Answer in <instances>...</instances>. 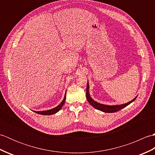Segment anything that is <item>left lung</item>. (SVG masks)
Returning <instances> with one entry per match:
<instances>
[{
    "label": "left lung",
    "instance_id": "obj_1",
    "mask_svg": "<svg viewBox=\"0 0 155 155\" xmlns=\"http://www.w3.org/2000/svg\"><path fill=\"white\" fill-rule=\"evenodd\" d=\"M86 97L87 98V101L88 103H90L91 105H92L94 108H97V109L101 111H103L104 113H116V112L121 110L122 108L126 107L128 106V104H130L131 103L136 99L137 97L134 98L131 101L128 102L127 103L120 104V105H106V104H103L101 103H98L97 102L94 101L93 98H92L90 96L89 94V85H88V82L87 83V92H86Z\"/></svg>",
    "mask_w": 155,
    "mask_h": 155
}]
</instances>
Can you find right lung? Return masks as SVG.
Wrapping results in <instances>:
<instances>
[{
  "instance_id": "obj_1",
  "label": "right lung",
  "mask_w": 155,
  "mask_h": 155,
  "mask_svg": "<svg viewBox=\"0 0 155 155\" xmlns=\"http://www.w3.org/2000/svg\"><path fill=\"white\" fill-rule=\"evenodd\" d=\"M65 101H66V93L64 95V99L62 100V101L61 103L60 104H58L57 107H56L54 108H52V109L50 110H43V111H34L35 113H38V114H42V115H51V114H53L57 113V112H58L59 110H61V108L63 106L64 103H65Z\"/></svg>"
}]
</instances>
